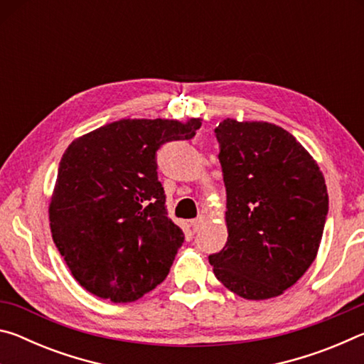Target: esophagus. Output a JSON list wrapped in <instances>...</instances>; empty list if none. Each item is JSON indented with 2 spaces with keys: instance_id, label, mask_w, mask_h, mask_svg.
<instances>
[{
  "instance_id": "esophagus-1",
  "label": "esophagus",
  "mask_w": 364,
  "mask_h": 364,
  "mask_svg": "<svg viewBox=\"0 0 364 364\" xmlns=\"http://www.w3.org/2000/svg\"><path fill=\"white\" fill-rule=\"evenodd\" d=\"M204 220H205V217H202V215H200V217H197L196 220L191 221V226H193V231L194 232L199 231V228L202 226V223H204Z\"/></svg>"
}]
</instances>
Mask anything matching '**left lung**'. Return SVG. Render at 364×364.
Masks as SVG:
<instances>
[{"label": "left lung", "instance_id": "left-lung-1", "mask_svg": "<svg viewBox=\"0 0 364 364\" xmlns=\"http://www.w3.org/2000/svg\"><path fill=\"white\" fill-rule=\"evenodd\" d=\"M215 134L228 241L208 262L239 297H278L318 255L329 208L324 176L305 147L274 123L226 119Z\"/></svg>", "mask_w": 364, "mask_h": 364}]
</instances>
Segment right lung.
<instances>
[{"label": "right lung", "instance_id": "1", "mask_svg": "<svg viewBox=\"0 0 364 364\" xmlns=\"http://www.w3.org/2000/svg\"><path fill=\"white\" fill-rule=\"evenodd\" d=\"M200 119H122L72 141L49 202L53 241L73 278L114 304L167 278L184 234L165 210L156 152L191 139Z\"/></svg>", "mask_w": 364, "mask_h": 364}]
</instances>
